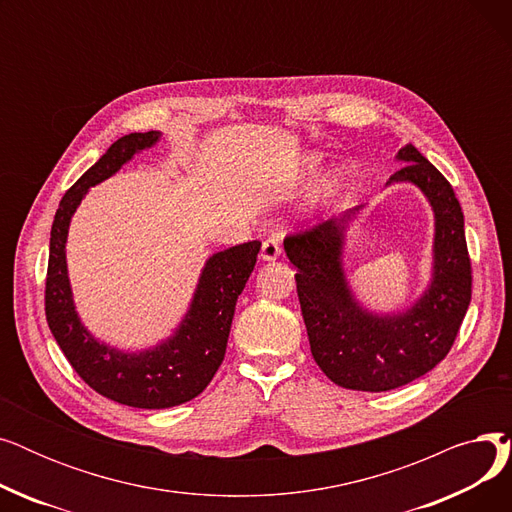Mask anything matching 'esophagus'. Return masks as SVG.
<instances>
[{"instance_id": "1", "label": "esophagus", "mask_w": 512, "mask_h": 512, "mask_svg": "<svg viewBox=\"0 0 512 512\" xmlns=\"http://www.w3.org/2000/svg\"><path fill=\"white\" fill-rule=\"evenodd\" d=\"M280 253H282V245H280L278 236H270V238L263 240V245H261V259L263 261H274V259L280 257Z\"/></svg>"}]
</instances>
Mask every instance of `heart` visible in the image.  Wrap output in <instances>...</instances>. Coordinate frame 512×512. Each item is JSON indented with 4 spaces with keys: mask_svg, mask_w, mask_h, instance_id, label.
<instances>
[{
    "mask_svg": "<svg viewBox=\"0 0 512 512\" xmlns=\"http://www.w3.org/2000/svg\"><path fill=\"white\" fill-rule=\"evenodd\" d=\"M317 164H319V157L317 155H313V157H309V168L313 170V168H317ZM334 193V184L330 182V184H326L324 186V193H321V197H330Z\"/></svg>",
    "mask_w": 512,
    "mask_h": 512,
    "instance_id": "b5f03b06",
    "label": "heart"
}]
</instances>
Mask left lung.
<instances>
[{
  "mask_svg": "<svg viewBox=\"0 0 512 512\" xmlns=\"http://www.w3.org/2000/svg\"><path fill=\"white\" fill-rule=\"evenodd\" d=\"M396 157L405 166L390 182L417 184L436 215L434 278L411 309L373 315L353 299L342 247L344 228L359 207L284 238V251L299 270L294 278L313 359L348 390L386 392L432 371L448 355L471 303V259L459 199L413 145Z\"/></svg>",
  "mask_w": 512,
  "mask_h": 512,
  "instance_id": "8db88e82",
  "label": "left lung"
}]
</instances>
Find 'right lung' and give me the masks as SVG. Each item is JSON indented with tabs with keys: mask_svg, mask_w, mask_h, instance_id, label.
Instances as JSON below:
<instances>
[{
	"mask_svg": "<svg viewBox=\"0 0 512 512\" xmlns=\"http://www.w3.org/2000/svg\"><path fill=\"white\" fill-rule=\"evenodd\" d=\"M159 137L157 130L126 134L68 188L53 218L45 280L47 324L74 371L101 396L137 409L176 407L207 388L224 361L238 294L261 249L259 240H251L209 257L176 334L149 351L122 353L85 330L74 311L66 270L70 218L91 186L116 174L134 153L155 145Z\"/></svg>",
	"mask_w": 512,
	"mask_h": 512,
	"instance_id": "obj_1",
	"label": "right lung"
}]
</instances>
